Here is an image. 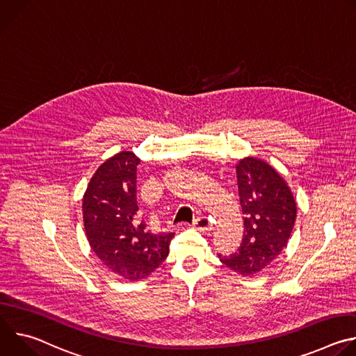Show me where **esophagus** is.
Wrapping results in <instances>:
<instances>
[{
    "instance_id": "34e87169",
    "label": "esophagus",
    "mask_w": 356,
    "mask_h": 356,
    "mask_svg": "<svg viewBox=\"0 0 356 356\" xmlns=\"http://www.w3.org/2000/svg\"><path fill=\"white\" fill-rule=\"evenodd\" d=\"M193 227L198 231H211L213 229V224L210 222V220L207 217H198L197 220H194Z\"/></svg>"
}]
</instances>
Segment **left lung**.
Listing matches in <instances>:
<instances>
[{"mask_svg": "<svg viewBox=\"0 0 356 356\" xmlns=\"http://www.w3.org/2000/svg\"><path fill=\"white\" fill-rule=\"evenodd\" d=\"M243 239L238 252L220 261L241 275L268 266L286 248L296 221V201L282 176L266 162L243 158L236 165Z\"/></svg>", "mask_w": 356, "mask_h": 356, "instance_id": "8db88e82", "label": "left lung"}]
</instances>
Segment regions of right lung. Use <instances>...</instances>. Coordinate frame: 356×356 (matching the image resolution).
<instances>
[{"label": "right lung", "mask_w": 356, "mask_h": 356, "mask_svg": "<svg viewBox=\"0 0 356 356\" xmlns=\"http://www.w3.org/2000/svg\"><path fill=\"white\" fill-rule=\"evenodd\" d=\"M140 159L122 150L101 165L83 197V221L91 249L114 273L145 279L169 255L173 232L146 228L136 202Z\"/></svg>", "instance_id": "add662e5"}]
</instances>
